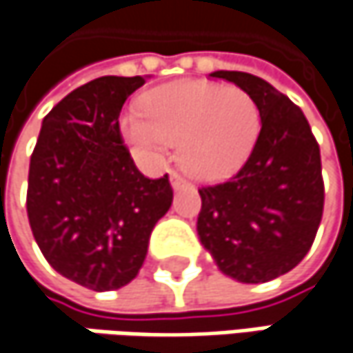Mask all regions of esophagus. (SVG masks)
<instances>
[{
	"label": "esophagus",
	"mask_w": 353,
	"mask_h": 353,
	"mask_svg": "<svg viewBox=\"0 0 353 353\" xmlns=\"http://www.w3.org/2000/svg\"><path fill=\"white\" fill-rule=\"evenodd\" d=\"M170 185H172V189L179 190L183 189V187H187V181L179 172H170Z\"/></svg>",
	"instance_id": "obj_1"
}]
</instances>
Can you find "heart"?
I'll list each match as a JSON object with an SVG mask.
<instances>
[{
  "label": "heart",
  "instance_id": "1",
  "mask_svg": "<svg viewBox=\"0 0 353 353\" xmlns=\"http://www.w3.org/2000/svg\"><path fill=\"white\" fill-rule=\"evenodd\" d=\"M140 110L120 116V134L142 159H161L181 142L190 176L216 183L239 170L259 134V108L235 86L183 80L148 90Z\"/></svg>",
  "mask_w": 353,
  "mask_h": 353
}]
</instances>
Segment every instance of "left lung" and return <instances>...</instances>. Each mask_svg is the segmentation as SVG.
Listing matches in <instances>:
<instances>
[{
    "instance_id": "obj_1",
    "label": "left lung",
    "mask_w": 353,
    "mask_h": 353,
    "mask_svg": "<svg viewBox=\"0 0 353 353\" xmlns=\"http://www.w3.org/2000/svg\"><path fill=\"white\" fill-rule=\"evenodd\" d=\"M211 76L253 98L261 130L231 181L199 189V239L227 277L265 283L291 271L315 239L323 213L319 146L301 108L269 82L247 72Z\"/></svg>"
}]
</instances>
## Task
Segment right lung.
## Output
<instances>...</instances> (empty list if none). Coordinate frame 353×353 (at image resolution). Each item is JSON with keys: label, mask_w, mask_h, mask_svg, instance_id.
Here are the masks:
<instances>
[{"label": "right lung", "mask_w": 353, "mask_h": 353, "mask_svg": "<svg viewBox=\"0 0 353 353\" xmlns=\"http://www.w3.org/2000/svg\"><path fill=\"white\" fill-rule=\"evenodd\" d=\"M142 76H102L70 92L41 122L30 161L28 219L46 261L94 291L139 275L148 239L172 205L168 174L146 179L118 116Z\"/></svg>", "instance_id": "right-lung-1"}]
</instances>
